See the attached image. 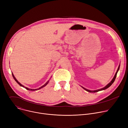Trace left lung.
Segmentation results:
<instances>
[{
  "instance_id": "obj_1",
  "label": "left lung",
  "mask_w": 128,
  "mask_h": 128,
  "mask_svg": "<svg viewBox=\"0 0 128 128\" xmlns=\"http://www.w3.org/2000/svg\"><path fill=\"white\" fill-rule=\"evenodd\" d=\"M120 64L119 65V66H118V68H117V71H116V73H115V75H114V77H113V78L112 79V80L111 81V82H109V84H108L104 88H102V89H98V90H94V91H91V90H88V89H86V88H84L83 86H81L85 90H86V91H88V92H91V93H95V92H98V91H102V90H106V89L107 88H108L109 87H110L112 84L115 81V78H116V75H117V72H118V71H119V69H120Z\"/></svg>"
}]
</instances>
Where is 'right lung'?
<instances>
[{
	"mask_svg": "<svg viewBox=\"0 0 128 128\" xmlns=\"http://www.w3.org/2000/svg\"><path fill=\"white\" fill-rule=\"evenodd\" d=\"M12 76H13V77L14 78V80L18 84H19V86H22V87H24V88H25V89H26V90H29V91H36V90H39V89H42V88H44V87L46 86V84L48 83V82H49V80H48L44 85H43L41 87H40V88H38V89H30V88H27V87H26V86H23L22 84L20 82H19L16 79V78L15 77V76H14V74H13V73L12 72Z\"/></svg>",
	"mask_w": 128,
	"mask_h": 128,
	"instance_id": "add662e5",
	"label": "right lung"
}]
</instances>
